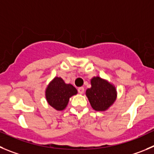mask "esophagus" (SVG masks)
Returning <instances> with one entry per match:
<instances>
[{
  "mask_svg": "<svg viewBox=\"0 0 154 154\" xmlns=\"http://www.w3.org/2000/svg\"><path fill=\"white\" fill-rule=\"evenodd\" d=\"M78 93H80V94H83V93H84V88L83 87H79L78 88Z\"/></svg>",
  "mask_w": 154,
  "mask_h": 154,
  "instance_id": "1",
  "label": "esophagus"
}]
</instances>
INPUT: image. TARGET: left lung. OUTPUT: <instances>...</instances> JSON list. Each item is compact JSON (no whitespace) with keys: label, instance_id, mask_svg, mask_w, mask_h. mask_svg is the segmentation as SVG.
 <instances>
[{"label":"left lung","instance_id":"obj_1","mask_svg":"<svg viewBox=\"0 0 154 154\" xmlns=\"http://www.w3.org/2000/svg\"><path fill=\"white\" fill-rule=\"evenodd\" d=\"M90 83L91 87L87 90L86 96L92 108L96 111H106L117 98L116 87L98 76L93 77Z\"/></svg>","mask_w":154,"mask_h":154}]
</instances>
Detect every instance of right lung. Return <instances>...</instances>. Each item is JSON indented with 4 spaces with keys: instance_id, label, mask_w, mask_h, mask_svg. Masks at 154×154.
I'll return each mask as SVG.
<instances>
[{
    "instance_id": "add662e5",
    "label": "right lung",
    "mask_w": 154,
    "mask_h": 154,
    "mask_svg": "<svg viewBox=\"0 0 154 154\" xmlns=\"http://www.w3.org/2000/svg\"><path fill=\"white\" fill-rule=\"evenodd\" d=\"M77 93L75 87L70 84H65L61 77H55L45 90V98L48 104L57 111L64 110L69 100Z\"/></svg>"
}]
</instances>
